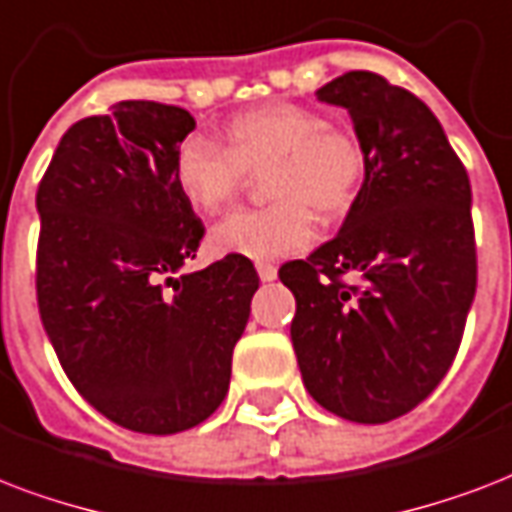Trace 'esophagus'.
<instances>
[{"mask_svg": "<svg viewBox=\"0 0 512 512\" xmlns=\"http://www.w3.org/2000/svg\"><path fill=\"white\" fill-rule=\"evenodd\" d=\"M256 272H259V277L264 283H269V280H275L277 277V267L272 261H256Z\"/></svg>", "mask_w": 512, "mask_h": 512, "instance_id": "esophagus-1", "label": "esophagus"}]
</instances>
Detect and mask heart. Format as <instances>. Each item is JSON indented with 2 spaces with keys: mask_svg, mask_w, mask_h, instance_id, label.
<instances>
[{
  "mask_svg": "<svg viewBox=\"0 0 512 512\" xmlns=\"http://www.w3.org/2000/svg\"><path fill=\"white\" fill-rule=\"evenodd\" d=\"M227 144L186 136L173 157V181L192 211L216 216L240 197L251 173H264L272 197L259 211H240L213 229L219 253L277 259L304 251L323 221L344 219L366 181L368 154L347 125L326 122L310 106L269 101L235 114Z\"/></svg>",
  "mask_w": 512,
  "mask_h": 512,
  "instance_id": "b5f03b06",
  "label": "heart"
}]
</instances>
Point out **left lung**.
Instances as JSON below:
<instances>
[{"mask_svg":"<svg viewBox=\"0 0 512 512\" xmlns=\"http://www.w3.org/2000/svg\"><path fill=\"white\" fill-rule=\"evenodd\" d=\"M318 98L350 112L368 170L339 235L280 267L296 296L293 350L320 406L382 425L457 358L478 283L473 192L441 122L406 87L347 71Z\"/></svg>","mask_w":512,"mask_h":512,"instance_id":"left-lung-1","label":"left lung"}]
</instances>
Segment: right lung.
<instances>
[{
  "label": "right lung",
  "mask_w": 512,
  "mask_h": 512,
  "mask_svg": "<svg viewBox=\"0 0 512 512\" xmlns=\"http://www.w3.org/2000/svg\"><path fill=\"white\" fill-rule=\"evenodd\" d=\"M181 106L120 101L63 133L37 189V304L69 382L125 430L173 435L227 398L259 275L248 256L173 277L205 235L173 181Z\"/></svg>",
  "instance_id": "add662e5"
}]
</instances>
